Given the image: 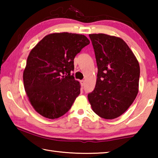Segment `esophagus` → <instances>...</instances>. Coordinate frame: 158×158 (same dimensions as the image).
<instances>
[{"mask_svg": "<svg viewBox=\"0 0 158 158\" xmlns=\"http://www.w3.org/2000/svg\"><path fill=\"white\" fill-rule=\"evenodd\" d=\"M80 84H81V86H84V85H85V81H84V80H81V81H80Z\"/></svg>", "mask_w": 158, "mask_h": 158, "instance_id": "1", "label": "esophagus"}]
</instances>
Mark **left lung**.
Masks as SVG:
<instances>
[{
	"mask_svg": "<svg viewBox=\"0 0 158 158\" xmlns=\"http://www.w3.org/2000/svg\"><path fill=\"white\" fill-rule=\"evenodd\" d=\"M98 65L97 81L88 98L93 111L105 119L121 116L139 91L140 68L128 45L120 37L90 34Z\"/></svg>",
	"mask_w": 158,
	"mask_h": 158,
	"instance_id": "8db88e82",
	"label": "left lung"
}]
</instances>
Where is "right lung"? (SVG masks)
Masks as SVG:
<instances>
[{
	"label": "right lung",
	"mask_w": 158,
	"mask_h": 158,
	"mask_svg": "<svg viewBox=\"0 0 158 158\" xmlns=\"http://www.w3.org/2000/svg\"><path fill=\"white\" fill-rule=\"evenodd\" d=\"M90 41L84 35H47L29 53L23 71L24 89L37 113L49 119L68 112L80 94L74 79V59Z\"/></svg>",
	"instance_id": "obj_1"
}]
</instances>
